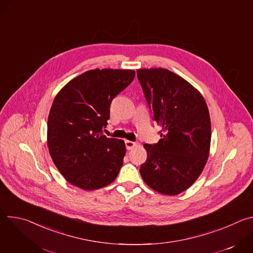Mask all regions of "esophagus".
<instances>
[{
  "mask_svg": "<svg viewBox=\"0 0 253 253\" xmlns=\"http://www.w3.org/2000/svg\"><path fill=\"white\" fill-rule=\"evenodd\" d=\"M125 145H126L127 150H132L133 148H135L136 146H138V143H137V142H133V141L126 140V141H125Z\"/></svg>",
  "mask_w": 253,
  "mask_h": 253,
  "instance_id": "34e87169",
  "label": "esophagus"
}]
</instances>
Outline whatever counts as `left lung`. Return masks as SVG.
Segmentation results:
<instances>
[{
	"label": "left lung",
	"instance_id": "8db88e82",
	"mask_svg": "<svg viewBox=\"0 0 253 253\" xmlns=\"http://www.w3.org/2000/svg\"><path fill=\"white\" fill-rule=\"evenodd\" d=\"M144 96L161 127L156 144H144L147 159L140 167L155 191L177 195L201 174L209 155L211 123L206 102L186 80L163 68L139 69Z\"/></svg>",
	"mask_w": 253,
	"mask_h": 253
}]
</instances>
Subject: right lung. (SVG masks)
I'll return each mask as SVG.
<instances>
[{"label":"right lung","mask_w":253,"mask_h":253,"mask_svg":"<svg viewBox=\"0 0 253 253\" xmlns=\"http://www.w3.org/2000/svg\"><path fill=\"white\" fill-rule=\"evenodd\" d=\"M134 70H89L67 83L55 97L47 140L56 167L71 184L95 190L116 179L126 153L123 140L103 128L112 100L134 80Z\"/></svg>","instance_id":"obj_1"}]
</instances>
